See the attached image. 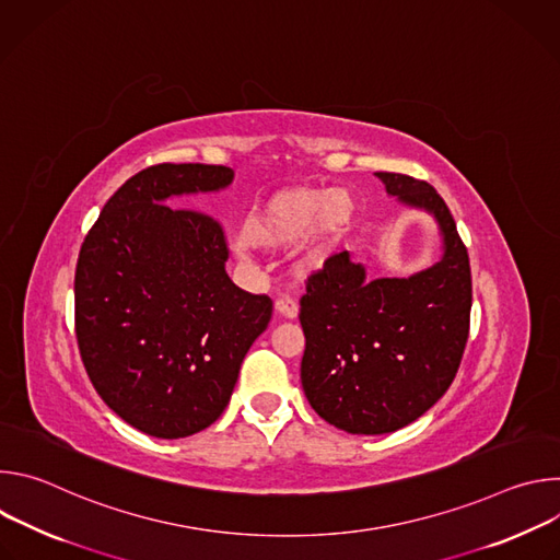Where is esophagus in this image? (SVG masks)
I'll return each mask as SVG.
<instances>
[{
	"mask_svg": "<svg viewBox=\"0 0 560 560\" xmlns=\"http://www.w3.org/2000/svg\"><path fill=\"white\" fill-rule=\"evenodd\" d=\"M275 310L283 318H296L299 316V303L292 296H279L275 303Z\"/></svg>",
	"mask_w": 560,
	"mask_h": 560,
	"instance_id": "1",
	"label": "esophagus"
}]
</instances>
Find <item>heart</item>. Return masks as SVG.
Listing matches in <instances>:
<instances>
[{
  "mask_svg": "<svg viewBox=\"0 0 560 560\" xmlns=\"http://www.w3.org/2000/svg\"><path fill=\"white\" fill-rule=\"evenodd\" d=\"M357 219V201L343 188L290 186L261 201L236 236L234 250L250 255L296 244V264L305 272L322 270L339 250Z\"/></svg>",
  "mask_w": 560,
  "mask_h": 560,
  "instance_id": "obj_1",
  "label": "heart"
}]
</instances>
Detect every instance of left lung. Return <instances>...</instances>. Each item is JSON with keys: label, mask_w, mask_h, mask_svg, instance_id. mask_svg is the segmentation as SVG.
<instances>
[{"label": "left lung", "mask_w": 560, "mask_h": 560, "mask_svg": "<svg viewBox=\"0 0 560 560\" xmlns=\"http://www.w3.org/2000/svg\"><path fill=\"white\" fill-rule=\"evenodd\" d=\"M389 197L439 223L441 259L412 277L368 279L348 250L307 279L301 296V385L312 410L350 434L396 432L452 385L469 332V257L439 192L374 173Z\"/></svg>", "instance_id": "1"}]
</instances>
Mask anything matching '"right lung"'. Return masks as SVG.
I'll return each instance as SVG.
<instances>
[{
    "mask_svg": "<svg viewBox=\"0 0 560 560\" xmlns=\"http://www.w3.org/2000/svg\"><path fill=\"white\" fill-rule=\"evenodd\" d=\"M232 168L159 164L130 177L86 234L74 332L104 404L156 439H184L225 410L272 301L225 275L221 225L173 197L219 192Z\"/></svg>",
    "mask_w": 560,
    "mask_h": 560,
    "instance_id": "add662e5",
    "label": "right lung"
}]
</instances>
